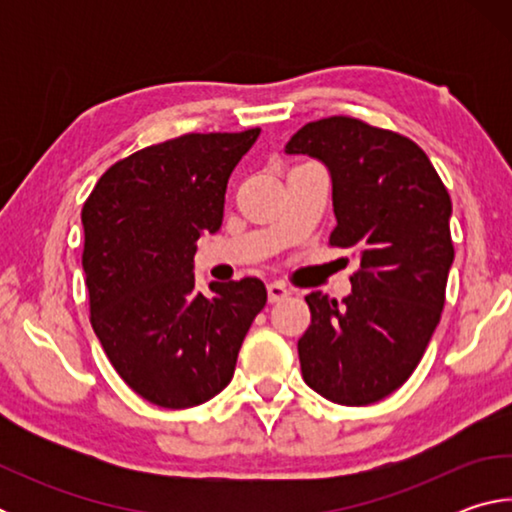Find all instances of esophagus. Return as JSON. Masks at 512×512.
<instances>
[{"instance_id": "esophagus-1", "label": "esophagus", "mask_w": 512, "mask_h": 512, "mask_svg": "<svg viewBox=\"0 0 512 512\" xmlns=\"http://www.w3.org/2000/svg\"><path fill=\"white\" fill-rule=\"evenodd\" d=\"M266 291H268V302H280L289 296V289L284 287L282 282H268L266 284Z\"/></svg>"}]
</instances>
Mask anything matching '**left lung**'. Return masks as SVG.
<instances>
[{
    "mask_svg": "<svg viewBox=\"0 0 512 512\" xmlns=\"http://www.w3.org/2000/svg\"><path fill=\"white\" fill-rule=\"evenodd\" d=\"M284 151L325 164L336 214L329 244L359 257L348 298H305L302 377L329 402H379L413 375L440 323L454 262L452 201L418 144L361 119L309 121Z\"/></svg>",
    "mask_w": 512,
    "mask_h": 512,
    "instance_id": "1",
    "label": "left lung"
}]
</instances>
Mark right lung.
Returning <instances> with one entry per match:
<instances>
[{"mask_svg": "<svg viewBox=\"0 0 512 512\" xmlns=\"http://www.w3.org/2000/svg\"><path fill=\"white\" fill-rule=\"evenodd\" d=\"M259 137L189 133L103 173L83 205L90 323L119 377L164 409H189L230 384L266 305L257 277L194 280L196 241L223 221L228 178Z\"/></svg>", "mask_w": 512, "mask_h": 512, "instance_id": "obj_1", "label": "right lung"}]
</instances>
